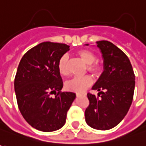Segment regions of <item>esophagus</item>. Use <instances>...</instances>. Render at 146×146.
Wrapping results in <instances>:
<instances>
[{
  "mask_svg": "<svg viewBox=\"0 0 146 146\" xmlns=\"http://www.w3.org/2000/svg\"><path fill=\"white\" fill-rule=\"evenodd\" d=\"M77 95H78V96H86V92H82V93H77Z\"/></svg>",
  "mask_w": 146,
  "mask_h": 146,
  "instance_id": "1",
  "label": "esophagus"
}]
</instances>
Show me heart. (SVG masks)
Instances as JSON below:
<instances>
[{"label":"heart","mask_w":146,"mask_h":146,"mask_svg":"<svg viewBox=\"0 0 146 146\" xmlns=\"http://www.w3.org/2000/svg\"><path fill=\"white\" fill-rule=\"evenodd\" d=\"M79 57L83 60L84 63L87 64V69L91 73L97 74L100 71V67L98 64H94L96 56L95 54L87 49H82L78 52ZM68 56L64 55L59 60L57 64L58 71L61 76H66L68 74ZM92 83V78L90 76H84L82 78H73L65 83V88L74 91V92H82L86 89L89 87Z\"/></svg>","instance_id":"b5f03b06"}]
</instances>
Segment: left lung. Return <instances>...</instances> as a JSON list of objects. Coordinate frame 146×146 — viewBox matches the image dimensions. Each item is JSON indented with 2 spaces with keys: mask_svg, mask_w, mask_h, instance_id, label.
Masks as SVG:
<instances>
[{
  "mask_svg": "<svg viewBox=\"0 0 146 146\" xmlns=\"http://www.w3.org/2000/svg\"><path fill=\"white\" fill-rule=\"evenodd\" d=\"M96 44L102 53L103 72L92 87L98 91V96L87 94L90 105L85 117L90 127L108 130L128 113L133 102L135 75L129 59L119 48L106 40Z\"/></svg>",
  "mask_w": 146,
  "mask_h": 146,
  "instance_id": "obj_1",
  "label": "left lung"
}]
</instances>
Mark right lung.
<instances>
[{
    "label": "right lung",
    "mask_w": 146,
    "mask_h": 146,
    "mask_svg": "<svg viewBox=\"0 0 146 146\" xmlns=\"http://www.w3.org/2000/svg\"><path fill=\"white\" fill-rule=\"evenodd\" d=\"M68 51L67 44L43 42L29 50L18 64L14 79L18 108L26 121L39 131L62 128L76 98L73 92L60 91L63 81L57 64Z\"/></svg>",
    "instance_id": "right-lung-1"
}]
</instances>
